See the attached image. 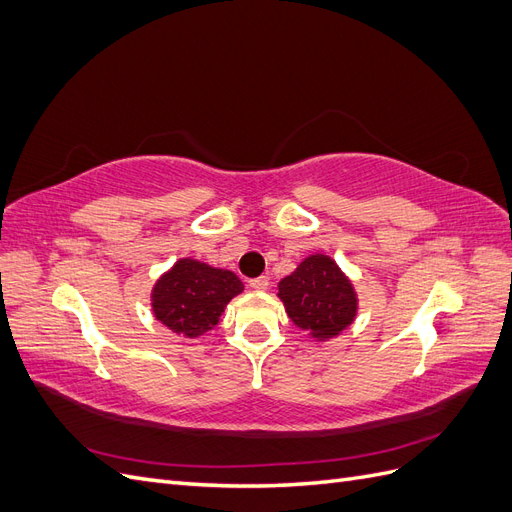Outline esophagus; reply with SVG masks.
Returning a JSON list of instances; mask_svg holds the SVG:
<instances>
[{
  "label": "esophagus",
  "mask_w": 512,
  "mask_h": 512,
  "mask_svg": "<svg viewBox=\"0 0 512 512\" xmlns=\"http://www.w3.org/2000/svg\"><path fill=\"white\" fill-rule=\"evenodd\" d=\"M250 286L254 288V290H258V292H265L267 288H269V277H254V280H250Z\"/></svg>",
  "instance_id": "34e87169"
}]
</instances>
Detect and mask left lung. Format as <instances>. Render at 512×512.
I'll return each mask as SVG.
<instances>
[{"label":"left lung","mask_w":512,"mask_h":512,"mask_svg":"<svg viewBox=\"0 0 512 512\" xmlns=\"http://www.w3.org/2000/svg\"><path fill=\"white\" fill-rule=\"evenodd\" d=\"M277 288L288 318L318 342L346 331L359 309L352 282L327 254L307 256Z\"/></svg>","instance_id":"left-lung-1"}]
</instances>
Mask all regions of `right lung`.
I'll use <instances>...</instances> for the list:
<instances>
[{
    "label": "right lung",
    "mask_w": 512,
    "mask_h": 512,
    "mask_svg": "<svg viewBox=\"0 0 512 512\" xmlns=\"http://www.w3.org/2000/svg\"><path fill=\"white\" fill-rule=\"evenodd\" d=\"M241 292L243 282L232 271L181 258L153 286L151 307L164 327L194 339L211 331L228 301Z\"/></svg>",
    "instance_id": "right-lung-1"
}]
</instances>
